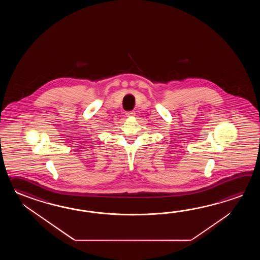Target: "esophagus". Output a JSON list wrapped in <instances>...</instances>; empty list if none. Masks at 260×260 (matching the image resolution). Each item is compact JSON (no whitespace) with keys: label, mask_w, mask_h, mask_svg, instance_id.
I'll use <instances>...</instances> for the list:
<instances>
[{"label":"esophagus","mask_w":260,"mask_h":260,"mask_svg":"<svg viewBox=\"0 0 260 260\" xmlns=\"http://www.w3.org/2000/svg\"><path fill=\"white\" fill-rule=\"evenodd\" d=\"M135 114H136V112H135V111H126V112H125V115H126V117L135 116Z\"/></svg>","instance_id":"1"}]
</instances>
